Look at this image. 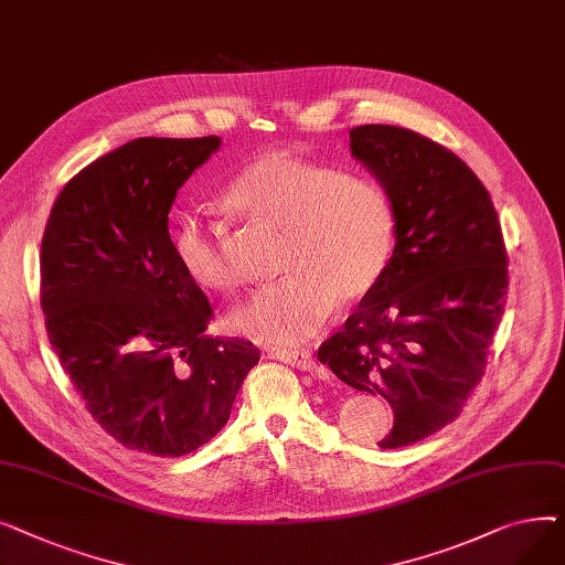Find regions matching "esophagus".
<instances>
[{"instance_id": "34e87169", "label": "esophagus", "mask_w": 565, "mask_h": 565, "mask_svg": "<svg viewBox=\"0 0 565 565\" xmlns=\"http://www.w3.org/2000/svg\"><path fill=\"white\" fill-rule=\"evenodd\" d=\"M273 358H277L279 362L292 366V369H300V371H313L316 362H313V354L309 350H277Z\"/></svg>"}]
</instances>
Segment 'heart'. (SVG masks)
Here are the masks:
<instances>
[{"label": "heart", "instance_id": "1", "mask_svg": "<svg viewBox=\"0 0 565 565\" xmlns=\"http://www.w3.org/2000/svg\"><path fill=\"white\" fill-rule=\"evenodd\" d=\"M226 203L286 231L279 281L258 286L233 309L243 334L290 345L313 337L337 300H362L377 284L394 249V207L380 185L345 171L267 153L237 173ZM173 254L201 286L233 288L241 273L224 254L222 228L196 213L178 217Z\"/></svg>", "mask_w": 565, "mask_h": 565}]
</instances>
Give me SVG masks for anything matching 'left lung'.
I'll use <instances>...</instances> for the list:
<instances>
[{"label": "left lung", "mask_w": 565, "mask_h": 565, "mask_svg": "<svg viewBox=\"0 0 565 565\" xmlns=\"http://www.w3.org/2000/svg\"><path fill=\"white\" fill-rule=\"evenodd\" d=\"M350 156L394 207L392 258L318 360L382 396L398 449L454 422L483 377L507 305V247L483 183L447 148L396 126L350 130Z\"/></svg>", "instance_id": "obj_1"}]
</instances>
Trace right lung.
<instances>
[{
    "label": "right lung",
    "instance_id": "right-lung-1",
    "mask_svg": "<svg viewBox=\"0 0 565 565\" xmlns=\"http://www.w3.org/2000/svg\"><path fill=\"white\" fill-rule=\"evenodd\" d=\"M220 137H139L73 175L41 245V307L58 362L128 449L196 451L228 422L260 352L205 337L213 307L169 237L178 190Z\"/></svg>",
    "mask_w": 565,
    "mask_h": 565
}]
</instances>
